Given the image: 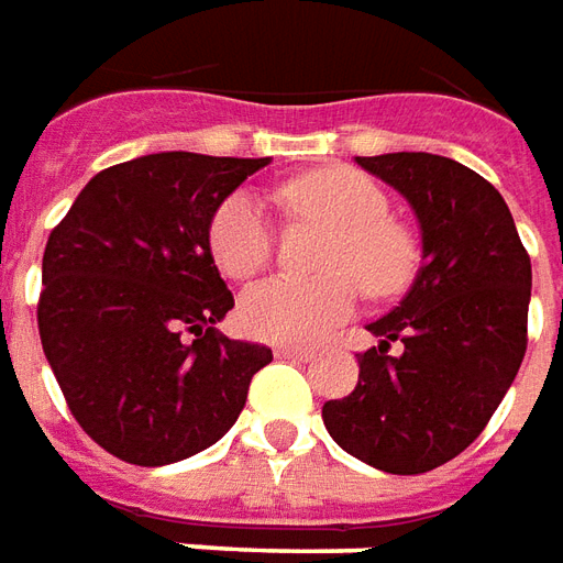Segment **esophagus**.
I'll return each instance as SVG.
<instances>
[{
  "instance_id": "obj_1",
  "label": "esophagus",
  "mask_w": 563,
  "mask_h": 563,
  "mask_svg": "<svg viewBox=\"0 0 563 563\" xmlns=\"http://www.w3.org/2000/svg\"><path fill=\"white\" fill-rule=\"evenodd\" d=\"M275 354L278 357H288V361H312L314 357L312 349H300V345H278Z\"/></svg>"
}]
</instances>
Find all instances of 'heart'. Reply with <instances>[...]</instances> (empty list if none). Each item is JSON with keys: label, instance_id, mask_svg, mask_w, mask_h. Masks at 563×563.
<instances>
[{"label": "heart", "instance_id": "heart-1", "mask_svg": "<svg viewBox=\"0 0 563 563\" xmlns=\"http://www.w3.org/2000/svg\"><path fill=\"white\" fill-rule=\"evenodd\" d=\"M282 206L333 230L324 249V278H269L242 297L239 318L251 336L306 345L345 324L361 289L373 297L400 294L416 269V242L390 221L385 190L357 169L333 166L290 181L278 190ZM209 249L218 269L236 282L263 273L275 254V227L263 202L236 190L214 209Z\"/></svg>", "mask_w": 563, "mask_h": 563}]
</instances>
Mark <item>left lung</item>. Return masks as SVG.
I'll use <instances>...</instances> for the list:
<instances>
[{
	"label": "left lung",
	"mask_w": 563,
	"mask_h": 563,
	"mask_svg": "<svg viewBox=\"0 0 563 563\" xmlns=\"http://www.w3.org/2000/svg\"><path fill=\"white\" fill-rule=\"evenodd\" d=\"M357 166L416 209L421 269L366 327L378 349L357 354V385L321 416L357 461L416 476L464 452L512 385L528 349L530 257L504 197L457 161L397 151ZM394 341L400 355L387 352Z\"/></svg>",
	"instance_id": "1"
}]
</instances>
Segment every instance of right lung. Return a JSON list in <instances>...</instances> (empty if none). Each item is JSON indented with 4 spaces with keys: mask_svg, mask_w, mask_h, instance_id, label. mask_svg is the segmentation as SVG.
Returning a JSON list of instances; mask_svg holds the SVG:
<instances>
[{
    "mask_svg": "<svg viewBox=\"0 0 563 563\" xmlns=\"http://www.w3.org/2000/svg\"><path fill=\"white\" fill-rule=\"evenodd\" d=\"M266 163L190 151L118 163L47 236L42 349L84 433L126 464L214 445L273 361L218 333L233 294L209 249L214 209Z\"/></svg>",
    "mask_w": 563,
    "mask_h": 563,
    "instance_id": "add662e5",
    "label": "right lung"
}]
</instances>
